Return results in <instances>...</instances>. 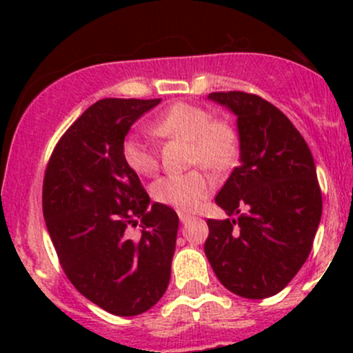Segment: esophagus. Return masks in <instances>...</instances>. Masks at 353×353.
<instances>
[{"label": "esophagus", "mask_w": 353, "mask_h": 353, "mask_svg": "<svg viewBox=\"0 0 353 353\" xmlns=\"http://www.w3.org/2000/svg\"><path fill=\"white\" fill-rule=\"evenodd\" d=\"M191 219H193V215H190V213H183V212L179 213V220H181V222H183V223H188Z\"/></svg>", "instance_id": "esophagus-1"}]
</instances>
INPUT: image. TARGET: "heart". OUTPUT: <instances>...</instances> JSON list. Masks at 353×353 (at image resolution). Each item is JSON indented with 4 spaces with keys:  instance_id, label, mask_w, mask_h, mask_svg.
I'll return each mask as SVG.
<instances>
[{
    "instance_id": "b5f03b06",
    "label": "heart",
    "mask_w": 353,
    "mask_h": 353,
    "mask_svg": "<svg viewBox=\"0 0 353 353\" xmlns=\"http://www.w3.org/2000/svg\"><path fill=\"white\" fill-rule=\"evenodd\" d=\"M157 137L190 141V163L206 169L223 170L236 162L239 138L232 124L213 119L199 105L179 102L169 108L150 124ZM123 159L138 176L150 177L159 170V154L152 145L137 134L123 141ZM215 188V179L205 170L163 176L152 188L155 201L179 212H193Z\"/></svg>"
}]
</instances>
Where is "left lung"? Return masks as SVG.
Listing matches in <instances>:
<instances>
[{
    "mask_svg": "<svg viewBox=\"0 0 353 353\" xmlns=\"http://www.w3.org/2000/svg\"><path fill=\"white\" fill-rule=\"evenodd\" d=\"M237 117L241 163L215 196L232 220H206L205 254L223 287L245 299L279 294L314 243L323 198L314 159L290 119L258 95L213 92Z\"/></svg>",
    "mask_w": 353,
    "mask_h": 353,
    "instance_id": "left-lung-1",
    "label": "left lung"
}]
</instances>
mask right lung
<instances>
[{"mask_svg": "<svg viewBox=\"0 0 353 353\" xmlns=\"http://www.w3.org/2000/svg\"><path fill=\"white\" fill-rule=\"evenodd\" d=\"M160 99H102L56 145L42 186L46 227L66 276L116 316H137L165 294L179 216L154 203L123 159L128 131ZM142 223L131 240L125 229Z\"/></svg>", "mask_w": 353, "mask_h": 353, "instance_id": "1", "label": "right lung"}]
</instances>
